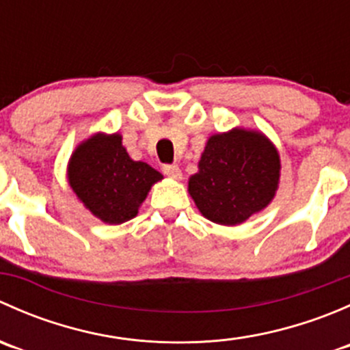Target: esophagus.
Masks as SVG:
<instances>
[{"label":"esophagus","instance_id":"1","mask_svg":"<svg viewBox=\"0 0 350 350\" xmlns=\"http://www.w3.org/2000/svg\"><path fill=\"white\" fill-rule=\"evenodd\" d=\"M162 171H164V174L167 176V178L176 179V181H179V179L183 178L181 169H179L176 164H167V165H164V167H162Z\"/></svg>","mask_w":350,"mask_h":350}]
</instances>
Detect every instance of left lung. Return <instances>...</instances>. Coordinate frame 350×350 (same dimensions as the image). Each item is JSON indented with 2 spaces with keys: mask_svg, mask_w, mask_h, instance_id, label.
I'll use <instances>...</instances> for the list:
<instances>
[{
  "mask_svg": "<svg viewBox=\"0 0 350 350\" xmlns=\"http://www.w3.org/2000/svg\"><path fill=\"white\" fill-rule=\"evenodd\" d=\"M280 178V152L269 137L235 126L208 137L188 193L204 218L234 227L274 200Z\"/></svg>",
  "mask_w": 350,
  "mask_h": 350,
  "instance_id": "1",
  "label": "left lung"
}]
</instances>
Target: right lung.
Returning <instances> with one entry per match:
<instances>
[{
    "mask_svg": "<svg viewBox=\"0 0 350 350\" xmlns=\"http://www.w3.org/2000/svg\"><path fill=\"white\" fill-rule=\"evenodd\" d=\"M164 176L147 162L133 161L118 132H96L79 144L67 162V181L91 215L120 225L139 213L150 188Z\"/></svg>",
    "mask_w": 350,
    "mask_h": 350,
    "instance_id": "add662e5",
    "label": "right lung"
}]
</instances>
